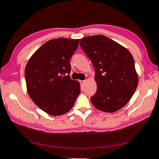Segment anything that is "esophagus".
Here are the masks:
<instances>
[{
    "label": "esophagus",
    "mask_w": 159,
    "mask_h": 159,
    "mask_svg": "<svg viewBox=\"0 0 159 159\" xmlns=\"http://www.w3.org/2000/svg\"><path fill=\"white\" fill-rule=\"evenodd\" d=\"M80 85L81 86H83L85 84V80H80Z\"/></svg>",
    "instance_id": "1"
}]
</instances>
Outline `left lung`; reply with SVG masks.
<instances>
[{
  "mask_svg": "<svg viewBox=\"0 0 159 159\" xmlns=\"http://www.w3.org/2000/svg\"><path fill=\"white\" fill-rule=\"evenodd\" d=\"M80 44L95 70L97 91L91 97V102L97 109L109 113L124 107L138 84L131 53L103 35L84 37Z\"/></svg>",
  "mask_w": 159,
  "mask_h": 159,
  "instance_id": "left-lung-1",
  "label": "left lung"
}]
</instances>
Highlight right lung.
Instances as JSON below:
<instances>
[{
  "instance_id": "obj_1",
  "label": "right lung",
  "mask_w": 159,
  "mask_h": 159,
  "mask_svg": "<svg viewBox=\"0 0 159 159\" xmlns=\"http://www.w3.org/2000/svg\"><path fill=\"white\" fill-rule=\"evenodd\" d=\"M79 42L64 38L48 41L32 56L26 66L28 95L38 107L50 115L69 111L80 93V83L68 75L70 60Z\"/></svg>"
}]
</instances>
